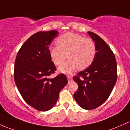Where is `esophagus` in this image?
<instances>
[{
  "label": "esophagus",
  "instance_id": "1",
  "mask_svg": "<svg viewBox=\"0 0 130 130\" xmlns=\"http://www.w3.org/2000/svg\"><path fill=\"white\" fill-rule=\"evenodd\" d=\"M67 79L68 81H70L72 79V77L71 76H67Z\"/></svg>",
  "mask_w": 130,
  "mask_h": 130
}]
</instances>
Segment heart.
Masks as SVG:
<instances>
[{"mask_svg":"<svg viewBox=\"0 0 130 130\" xmlns=\"http://www.w3.org/2000/svg\"><path fill=\"white\" fill-rule=\"evenodd\" d=\"M56 44L57 46L49 49L50 56L54 63L60 66L67 57L69 58L59 68L62 73H70L78 68L84 70L89 67L94 60L96 47L91 38L68 32L58 37Z\"/></svg>","mask_w":130,"mask_h":130,"instance_id":"1","label":"heart"}]
</instances>
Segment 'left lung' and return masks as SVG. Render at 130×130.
Instances as JSON below:
<instances>
[{"instance_id":"1","label":"left lung","mask_w":130,"mask_h":130,"mask_svg":"<svg viewBox=\"0 0 130 130\" xmlns=\"http://www.w3.org/2000/svg\"><path fill=\"white\" fill-rule=\"evenodd\" d=\"M88 33L95 42L96 55L89 67L73 78L78 86L73 96L81 108L91 110L109 97L116 83L117 66L115 55L106 42L94 32Z\"/></svg>"}]
</instances>
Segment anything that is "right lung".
I'll return each instance as SVG.
<instances>
[{
	"label": "right lung",
	"instance_id": "obj_1",
	"mask_svg": "<svg viewBox=\"0 0 130 130\" xmlns=\"http://www.w3.org/2000/svg\"><path fill=\"white\" fill-rule=\"evenodd\" d=\"M58 35L55 30L34 34L23 44L15 59V84L23 99L37 110L52 109L68 83L63 73L49 78L56 70L50 56L49 45Z\"/></svg>",
	"mask_w": 130,
	"mask_h": 130
}]
</instances>
